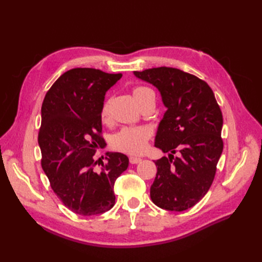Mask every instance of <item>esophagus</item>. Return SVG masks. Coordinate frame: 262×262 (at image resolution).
Returning a JSON list of instances; mask_svg holds the SVG:
<instances>
[{
	"mask_svg": "<svg viewBox=\"0 0 262 262\" xmlns=\"http://www.w3.org/2000/svg\"><path fill=\"white\" fill-rule=\"evenodd\" d=\"M129 161H130V163H131V164H139V163L142 161V158H140V157H136V156H130Z\"/></svg>",
	"mask_w": 262,
	"mask_h": 262,
	"instance_id": "esophagus-1",
	"label": "esophagus"
}]
</instances>
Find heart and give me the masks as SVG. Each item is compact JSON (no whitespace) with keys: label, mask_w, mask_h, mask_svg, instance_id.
<instances>
[{"label":"heart","mask_w":262,"mask_h":262,"mask_svg":"<svg viewBox=\"0 0 262 262\" xmlns=\"http://www.w3.org/2000/svg\"><path fill=\"white\" fill-rule=\"evenodd\" d=\"M132 94L139 105L147 99H155L154 91L143 85L134 87L132 90ZM109 108L110 100L106 99L101 106L100 112L102 120H106L108 118ZM150 134H152V132H150L149 129L145 128V126H126V128L121 129L115 134L112 141V145L114 148L126 154H141L146 148Z\"/></svg>","instance_id":"heart-1"}]
</instances>
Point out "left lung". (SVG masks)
Segmentation results:
<instances>
[{
  "label": "left lung",
  "instance_id": "8db88e82",
  "mask_svg": "<svg viewBox=\"0 0 262 262\" xmlns=\"http://www.w3.org/2000/svg\"><path fill=\"white\" fill-rule=\"evenodd\" d=\"M134 75L153 84L167 108L155 146L169 155L155 161L150 199L168 211L192 208L209 191L223 150V116L214 93L199 77L175 68L134 71Z\"/></svg>",
  "mask_w": 262,
  "mask_h": 262
}]
</instances>
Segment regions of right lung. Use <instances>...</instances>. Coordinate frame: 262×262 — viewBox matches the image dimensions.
Segmentation results:
<instances>
[{
	"instance_id": "add662e5",
	"label": "right lung",
	"mask_w": 262,
	"mask_h": 262,
	"mask_svg": "<svg viewBox=\"0 0 262 262\" xmlns=\"http://www.w3.org/2000/svg\"><path fill=\"white\" fill-rule=\"evenodd\" d=\"M121 76L91 68L69 70L42 102L41 167L53 192L80 215H97L114 207L115 181L129 166L122 153H106V162L94 160L96 148L105 144L100 115L105 94Z\"/></svg>"
}]
</instances>
